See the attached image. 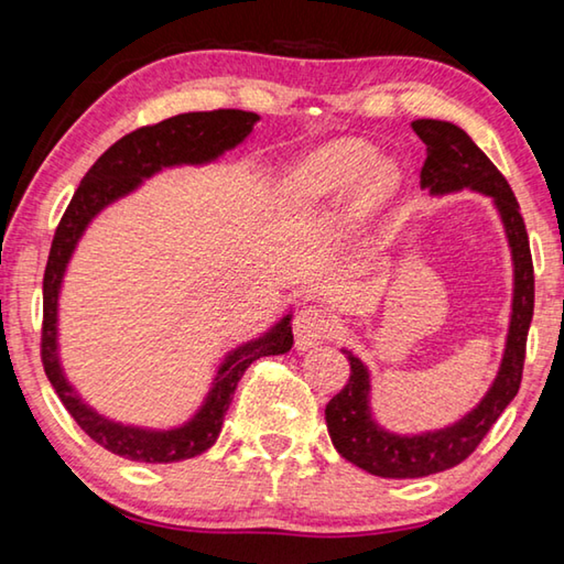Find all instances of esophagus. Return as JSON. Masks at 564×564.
Listing matches in <instances>:
<instances>
[{"label": "esophagus", "mask_w": 564, "mask_h": 564, "mask_svg": "<svg viewBox=\"0 0 564 564\" xmlns=\"http://www.w3.org/2000/svg\"><path fill=\"white\" fill-rule=\"evenodd\" d=\"M336 330V321H333L326 311L313 308V305H305L293 318V336H295V348L308 350L321 346L323 340H328Z\"/></svg>", "instance_id": "1"}]
</instances>
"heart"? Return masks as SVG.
I'll use <instances>...</instances> for the list:
<instances>
[{
  "mask_svg": "<svg viewBox=\"0 0 564 564\" xmlns=\"http://www.w3.org/2000/svg\"><path fill=\"white\" fill-rule=\"evenodd\" d=\"M400 186V169L378 159V149L360 139H333L295 159L281 178V204L293 216H313L352 194L350 224L366 228L390 204Z\"/></svg>",
  "mask_w": 564,
  "mask_h": 564,
  "instance_id": "1",
  "label": "heart"
}]
</instances>
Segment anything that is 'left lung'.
<instances>
[{
	"mask_svg": "<svg viewBox=\"0 0 564 564\" xmlns=\"http://www.w3.org/2000/svg\"><path fill=\"white\" fill-rule=\"evenodd\" d=\"M427 147V159L420 169V188L431 196L457 191H475L488 196L498 212L512 256V303L510 326L505 338L502 360L488 393L473 410L445 427L423 433H393L383 427L370 405V370L358 356L343 348L350 362L348 386L326 405V425L336 451L360 470L378 477H425L455 467L470 455L510 400L518 395L524 362V343L534 308V275L528 231L520 216V204L505 176L477 149L475 141L451 121L417 119L410 123Z\"/></svg>",
	"mask_w": 564,
	"mask_h": 564,
	"instance_id": "left-lung-1",
	"label": "left lung"
}]
</instances>
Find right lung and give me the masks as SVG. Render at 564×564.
Listing matches in <instances>:
<instances>
[{"label":"right lung","mask_w":564,"mask_h":564,"mask_svg":"<svg viewBox=\"0 0 564 564\" xmlns=\"http://www.w3.org/2000/svg\"><path fill=\"white\" fill-rule=\"evenodd\" d=\"M259 121L261 117L253 111H191L127 133L111 149L104 151L97 164L87 171L54 234L50 261H46L44 271V373L82 431L94 443L107 447L113 455L127 457V460L178 463L206 453L221 433L224 415L231 405L243 370L263 356H283L291 350L293 308L285 311L279 321L271 323L256 338L238 343L236 348L226 352L218 362L202 405L184 423L174 427L131 425L107 417L97 408H91L64 373L59 356V299L66 269H69L76 246H79L94 218L107 212L111 204L137 194L147 178L166 169L214 164L226 151L243 144Z\"/></svg>","instance_id":"1"}]
</instances>
